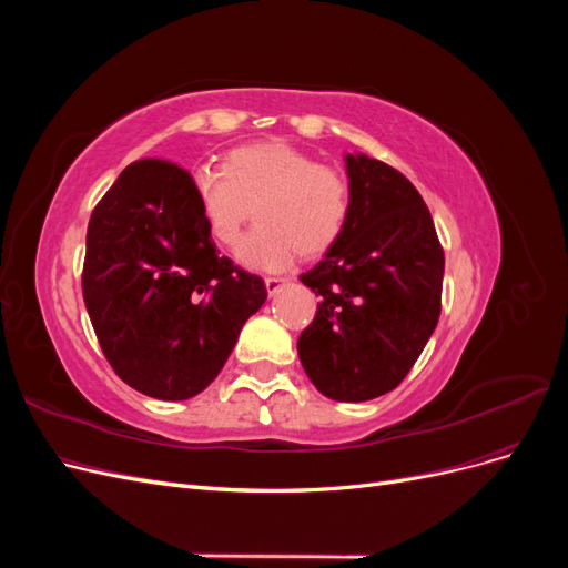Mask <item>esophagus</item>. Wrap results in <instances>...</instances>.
Returning a JSON list of instances; mask_svg holds the SVG:
<instances>
[{
  "label": "esophagus",
  "instance_id": "1",
  "mask_svg": "<svg viewBox=\"0 0 568 568\" xmlns=\"http://www.w3.org/2000/svg\"><path fill=\"white\" fill-rule=\"evenodd\" d=\"M284 284H286V280H282V277H267V280H265L267 294H270V296H274V294H277V291H280Z\"/></svg>",
  "mask_w": 568,
  "mask_h": 568
}]
</instances>
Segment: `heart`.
Returning a JSON list of instances; mask_svg holds the SVG:
<instances>
[{"label":"heart","instance_id":"b5f03b06","mask_svg":"<svg viewBox=\"0 0 568 568\" xmlns=\"http://www.w3.org/2000/svg\"><path fill=\"white\" fill-rule=\"evenodd\" d=\"M192 189L205 230L230 251L242 242L255 209L257 225L239 263L257 272H280L296 253L315 257L332 248L351 211L346 178L284 142L230 151L225 168H199Z\"/></svg>","mask_w":568,"mask_h":568}]
</instances>
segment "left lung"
<instances>
[{
	"label": "left lung",
	"instance_id": "8db88e82",
	"mask_svg": "<svg viewBox=\"0 0 568 568\" xmlns=\"http://www.w3.org/2000/svg\"><path fill=\"white\" fill-rule=\"evenodd\" d=\"M343 161L351 211L336 244L301 274L320 305L298 357L326 398L365 403L398 386L432 338L445 257L407 178L365 153Z\"/></svg>",
	"mask_w": 568,
	"mask_h": 568
}]
</instances>
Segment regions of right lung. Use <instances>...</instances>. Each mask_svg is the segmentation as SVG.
Returning <instances> with one entry per match:
<instances>
[{"mask_svg": "<svg viewBox=\"0 0 568 568\" xmlns=\"http://www.w3.org/2000/svg\"><path fill=\"white\" fill-rule=\"evenodd\" d=\"M82 296L115 374L156 400H186L225 367L261 311V277L220 257L186 170L128 165L88 227Z\"/></svg>", "mask_w": 568, "mask_h": 568, "instance_id": "1", "label": "right lung"}]
</instances>
